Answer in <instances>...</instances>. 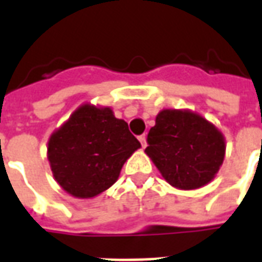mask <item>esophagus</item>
<instances>
[{
  "mask_svg": "<svg viewBox=\"0 0 262 262\" xmlns=\"http://www.w3.org/2000/svg\"><path fill=\"white\" fill-rule=\"evenodd\" d=\"M139 140L142 143L143 147H146V135H142V136H139Z\"/></svg>",
  "mask_w": 262,
  "mask_h": 262,
  "instance_id": "34e87169",
  "label": "esophagus"
}]
</instances>
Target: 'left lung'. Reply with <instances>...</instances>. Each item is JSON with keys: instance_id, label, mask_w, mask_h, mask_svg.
<instances>
[{"instance_id": "obj_1", "label": "left lung", "mask_w": 262, "mask_h": 262, "mask_svg": "<svg viewBox=\"0 0 262 262\" xmlns=\"http://www.w3.org/2000/svg\"><path fill=\"white\" fill-rule=\"evenodd\" d=\"M146 153L165 181L196 189L213 180L225 159V139L208 120L188 111H161L147 135Z\"/></svg>"}]
</instances>
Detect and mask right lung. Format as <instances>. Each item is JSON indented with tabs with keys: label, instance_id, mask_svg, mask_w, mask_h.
<instances>
[{
	"label": "right lung",
	"instance_id": "1",
	"mask_svg": "<svg viewBox=\"0 0 262 262\" xmlns=\"http://www.w3.org/2000/svg\"><path fill=\"white\" fill-rule=\"evenodd\" d=\"M140 143L111 108L84 105L49 140L48 156L56 181L70 195L92 198L118 180Z\"/></svg>",
	"mask_w": 262,
	"mask_h": 262
}]
</instances>
